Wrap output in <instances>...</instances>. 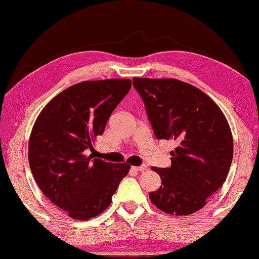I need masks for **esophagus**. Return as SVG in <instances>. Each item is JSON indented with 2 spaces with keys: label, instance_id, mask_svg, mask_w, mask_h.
I'll use <instances>...</instances> for the list:
<instances>
[{
  "label": "esophagus",
  "instance_id": "esophagus-1",
  "mask_svg": "<svg viewBox=\"0 0 259 259\" xmlns=\"http://www.w3.org/2000/svg\"><path fill=\"white\" fill-rule=\"evenodd\" d=\"M134 169H135V170H138V171H143V170H147V169H148V167H147L146 165H141V166H137V167H134Z\"/></svg>",
  "mask_w": 259,
  "mask_h": 259
}]
</instances>
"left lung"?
Wrapping results in <instances>:
<instances>
[{
  "label": "left lung",
  "instance_id": "left-lung-1",
  "mask_svg": "<svg viewBox=\"0 0 259 259\" xmlns=\"http://www.w3.org/2000/svg\"><path fill=\"white\" fill-rule=\"evenodd\" d=\"M158 140H174L171 166L152 167L161 185L151 202L170 215L198 211L225 182L233 158L229 122L219 106L197 88L175 78H133Z\"/></svg>",
  "mask_w": 259,
  "mask_h": 259
}]
</instances>
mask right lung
<instances>
[{
  "label": "right lung",
  "instance_id": "right-lung-1",
  "mask_svg": "<svg viewBox=\"0 0 259 259\" xmlns=\"http://www.w3.org/2000/svg\"><path fill=\"white\" fill-rule=\"evenodd\" d=\"M132 86L131 79L85 80L62 91L36 119L28 144L34 179L71 219L86 221L111 203L128 164L93 157V140Z\"/></svg>",
  "mask_w": 259,
  "mask_h": 259
}]
</instances>
